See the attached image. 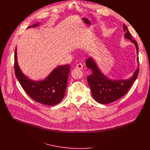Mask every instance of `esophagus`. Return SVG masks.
<instances>
[{"instance_id":"34e87169","label":"esophagus","mask_w":150,"mask_h":150,"mask_svg":"<svg viewBox=\"0 0 150 150\" xmlns=\"http://www.w3.org/2000/svg\"><path fill=\"white\" fill-rule=\"evenodd\" d=\"M76 68L77 69H81L83 68V65L82 63H78L77 65H76Z\"/></svg>"}]
</instances>
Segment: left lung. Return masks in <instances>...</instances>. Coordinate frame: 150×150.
Here are the masks:
<instances>
[{
    "label": "left lung",
    "instance_id": "8db88e82",
    "mask_svg": "<svg viewBox=\"0 0 150 150\" xmlns=\"http://www.w3.org/2000/svg\"><path fill=\"white\" fill-rule=\"evenodd\" d=\"M123 28L125 33V37L134 42L138 54L137 42L132 39L131 33L125 24L123 25ZM137 60L139 61L138 57ZM85 63L87 68L92 71V74L87 76V81L92 96L96 101L101 104H108L122 97L129 90L139 74V68H138L130 79L113 81L107 78L101 72L95 62L91 57L87 60Z\"/></svg>",
    "mask_w": 150,
    "mask_h": 150
}]
</instances>
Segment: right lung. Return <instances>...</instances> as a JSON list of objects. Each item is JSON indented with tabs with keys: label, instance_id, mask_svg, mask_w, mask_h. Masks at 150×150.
Instances as JSON below:
<instances>
[{
	"label": "right lung",
	"instance_id": "right-lung-1",
	"mask_svg": "<svg viewBox=\"0 0 150 150\" xmlns=\"http://www.w3.org/2000/svg\"><path fill=\"white\" fill-rule=\"evenodd\" d=\"M38 23L31 27H35ZM69 65L59 66L55 68L43 81H34L27 78L21 72L16 60V50L14 54L15 74L27 94L34 101L47 105L60 103L65 96L67 86Z\"/></svg>",
	"mask_w": 150,
	"mask_h": 150
}]
</instances>
